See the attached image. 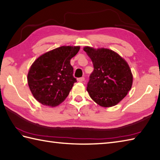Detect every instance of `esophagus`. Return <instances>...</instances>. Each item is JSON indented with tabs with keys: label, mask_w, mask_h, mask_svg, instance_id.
Instances as JSON below:
<instances>
[{
	"label": "esophagus",
	"mask_w": 160,
	"mask_h": 160,
	"mask_svg": "<svg viewBox=\"0 0 160 160\" xmlns=\"http://www.w3.org/2000/svg\"><path fill=\"white\" fill-rule=\"evenodd\" d=\"M78 81H79V82H83V81H85V78H84L83 77H80V78H79V79H78Z\"/></svg>",
	"instance_id": "34e87169"
}]
</instances>
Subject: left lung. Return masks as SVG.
Segmentation results:
<instances>
[{
  "label": "left lung",
  "instance_id": "8db88e82",
  "mask_svg": "<svg viewBox=\"0 0 160 160\" xmlns=\"http://www.w3.org/2000/svg\"><path fill=\"white\" fill-rule=\"evenodd\" d=\"M83 50L94 68L87 84L90 98L101 107L115 106L132 88L133 77L128 64L112 50L89 47Z\"/></svg>",
  "mask_w": 160,
  "mask_h": 160
}]
</instances>
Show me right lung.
I'll return each mask as SVG.
<instances>
[{
  "mask_svg": "<svg viewBox=\"0 0 160 160\" xmlns=\"http://www.w3.org/2000/svg\"><path fill=\"white\" fill-rule=\"evenodd\" d=\"M79 47L62 46L45 53L32 63L28 74L32 94L40 103L58 106L68 97L77 79L70 60Z\"/></svg>",
  "mask_w": 160,
  "mask_h": 160,
  "instance_id": "add662e5",
  "label": "right lung"
}]
</instances>
